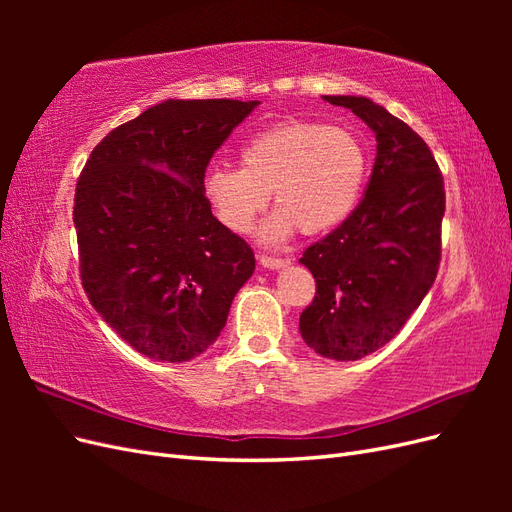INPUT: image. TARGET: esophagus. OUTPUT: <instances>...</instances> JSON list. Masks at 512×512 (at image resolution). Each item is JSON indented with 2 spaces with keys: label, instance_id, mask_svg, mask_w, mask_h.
Returning <instances> with one entry per match:
<instances>
[{
  "label": "esophagus",
  "instance_id": "obj_1",
  "mask_svg": "<svg viewBox=\"0 0 512 512\" xmlns=\"http://www.w3.org/2000/svg\"><path fill=\"white\" fill-rule=\"evenodd\" d=\"M260 265L265 269H271V271H280V269H286L290 265V260L273 258V256H260Z\"/></svg>",
  "mask_w": 512,
  "mask_h": 512
}]
</instances>
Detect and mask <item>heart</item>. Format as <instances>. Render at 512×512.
I'll use <instances>...</instances> for the list:
<instances>
[{"mask_svg": "<svg viewBox=\"0 0 512 512\" xmlns=\"http://www.w3.org/2000/svg\"><path fill=\"white\" fill-rule=\"evenodd\" d=\"M241 166L209 168L203 190L218 220L237 235L269 203L280 207L260 226L262 243H284L301 228L320 235L342 224L359 203L367 156L346 128L286 119L247 138Z\"/></svg>", "mask_w": 512, "mask_h": 512, "instance_id": "b5f03b06", "label": "heart"}]
</instances>
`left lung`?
<instances>
[{
  "mask_svg": "<svg viewBox=\"0 0 512 512\" xmlns=\"http://www.w3.org/2000/svg\"><path fill=\"white\" fill-rule=\"evenodd\" d=\"M376 134L365 196L342 226L299 260L316 297L299 320L305 344L333 361H359L401 331L436 280L444 179L408 123L363 96H322Z\"/></svg>",
  "mask_w": 512,
  "mask_h": 512,
  "instance_id": "8db88e82",
  "label": "left lung"
}]
</instances>
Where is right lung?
<instances>
[{
	"label": "right lung",
	"instance_id": "obj_1",
	"mask_svg": "<svg viewBox=\"0 0 512 512\" xmlns=\"http://www.w3.org/2000/svg\"><path fill=\"white\" fill-rule=\"evenodd\" d=\"M258 104L164 100L108 132L76 183L87 299L153 361L203 354L256 269L252 247L211 213L203 181L213 153Z\"/></svg>",
	"mask_w": 512,
	"mask_h": 512
}]
</instances>
